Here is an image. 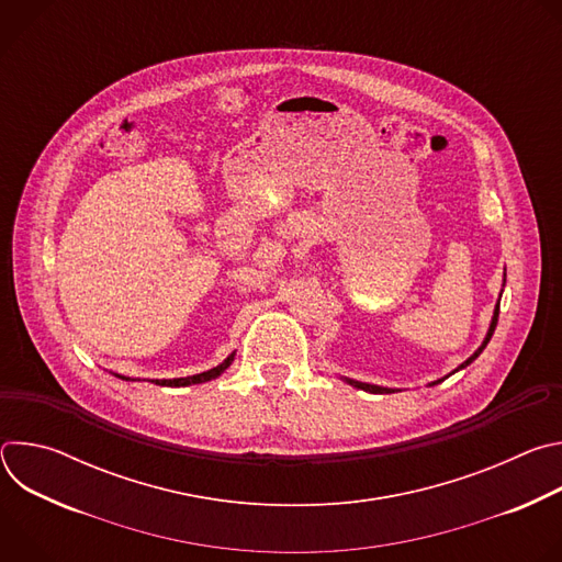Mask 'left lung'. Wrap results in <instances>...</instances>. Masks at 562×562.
I'll return each instance as SVG.
<instances>
[{
	"label": "left lung",
	"instance_id": "8db88e82",
	"mask_svg": "<svg viewBox=\"0 0 562 562\" xmlns=\"http://www.w3.org/2000/svg\"><path fill=\"white\" fill-rule=\"evenodd\" d=\"M498 313H501V302H496V308H494V317H492V325H490V331H487V336H485V340H483V345H480L475 351H473V356H469L456 371H460V369H464V367H469L480 353H483V349L487 347V342L492 340V336H494V331H496V325H498ZM456 371H451V373H456ZM449 373V375H451ZM447 378V375H445ZM442 378V380H445ZM442 380H436V382H431V384H438V382H442ZM347 382L351 384V386H358V389H362V391H369V393H393L395 389H386V386H378V384H367V382H358V380H349L347 378Z\"/></svg>",
	"mask_w": 562,
	"mask_h": 562
}]
</instances>
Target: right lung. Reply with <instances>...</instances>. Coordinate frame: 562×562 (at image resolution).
Returning <instances> with one entry per match:
<instances>
[{
    "mask_svg": "<svg viewBox=\"0 0 562 562\" xmlns=\"http://www.w3.org/2000/svg\"><path fill=\"white\" fill-rule=\"evenodd\" d=\"M233 356L235 353H231L222 364H217V367H213V369H209V371H204V373H198V375H187V378H173V380H155V384H162V386H189V384H200V382H209V380H213V378H217L220 373H224L228 367H231V362H233ZM117 378H122V380H128V378H124V375H117Z\"/></svg>",
    "mask_w": 562,
    "mask_h": 562,
    "instance_id": "obj_1",
    "label": "right lung"
}]
</instances>
